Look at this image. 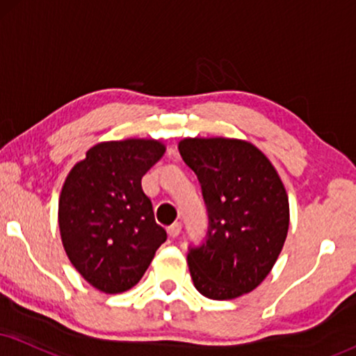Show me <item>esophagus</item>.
<instances>
[{"mask_svg": "<svg viewBox=\"0 0 356 356\" xmlns=\"http://www.w3.org/2000/svg\"><path fill=\"white\" fill-rule=\"evenodd\" d=\"M179 232H181V225H179V222H173V225L168 226L170 238H177Z\"/></svg>", "mask_w": 356, "mask_h": 356, "instance_id": "34e87169", "label": "esophagus"}]
</instances>
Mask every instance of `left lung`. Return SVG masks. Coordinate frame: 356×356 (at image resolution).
<instances>
[{"label": "left lung", "instance_id": "left-lung-1", "mask_svg": "<svg viewBox=\"0 0 356 356\" xmlns=\"http://www.w3.org/2000/svg\"><path fill=\"white\" fill-rule=\"evenodd\" d=\"M179 155L195 171L208 209L206 241L188 252L196 291L231 300L254 291L282 251L289 198L264 153L238 138H185Z\"/></svg>", "mask_w": 356, "mask_h": 356}]
</instances>
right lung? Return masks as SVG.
Wrapping results in <instances>:
<instances>
[{
  "label": "right lung",
  "mask_w": 356,
  "mask_h": 356,
  "mask_svg": "<svg viewBox=\"0 0 356 356\" xmlns=\"http://www.w3.org/2000/svg\"><path fill=\"white\" fill-rule=\"evenodd\" d=\"M163 153L165 145L153 138L102 142L65 178L59 196L64 251L100 292L120 293L138 284L166 241L142 190V177Z\"/></svg>",
  "instance_id": "add662e5"
}]
</instances>
